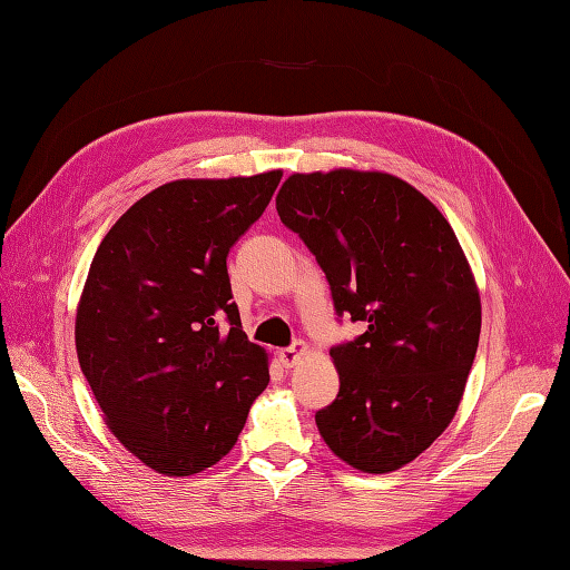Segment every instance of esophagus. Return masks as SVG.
Masks as SVG:
<instances>
[{
    "label": "esophagus",
    "instance_id": "esophagus-1",
    "mask_svg": "<svg viewBox=\"0 0 570 570\" xmlns=\"http://www.w3.org/2000/svg\"><path fill=\"white\" fill-rule=\"evenodd\" d=\"M308 352L306 342H296V345H291L286 350H279V360L284 366H294L298 362V356H303Z\"/></svg>",
    "mask_w": 570,
    "mask_h": 570
}]
</instances>
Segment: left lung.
I'll return each mask as SVG.
<instances>
[{
    "instance_id": "1",
    "label": "left lung",
    "mask_w": 570,
    "mask_h": 570,
    "mask_svg": "<svg viewBox=\"0 0 570 570\" xmlns=\"http://www.w3.org/2000/svg\"><path fill=\"white\" fill-rule=\"evenodd\" d=\"M279 218L321 264L364 335L330 350L337 399L315 425L337 459L399 471L454 420L481 335V294L452 225L389 171H294Z\"/></svg>"
}]
</instances>
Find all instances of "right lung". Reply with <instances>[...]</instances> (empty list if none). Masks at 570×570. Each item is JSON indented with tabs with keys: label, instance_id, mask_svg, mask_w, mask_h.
<instances>
[{
	"label": "right lung",
	"instance_id": "right-lung-1",
	"mask_svg": "<svg viewBox=\"0 0 570 570\" xmlns=\"http://www.w3.org/2000/svg\"><path fill=\"white\" fill-rule=\"evenodd\" d=\"M282 175L167 181L111 225L91 259L77 360L106 428L157 473L214 466L267 389L269 354L243 333L225 259Z\"/></svg>",
	"mask_w": 570,
	"mask_h": 570
}]
</instances>
